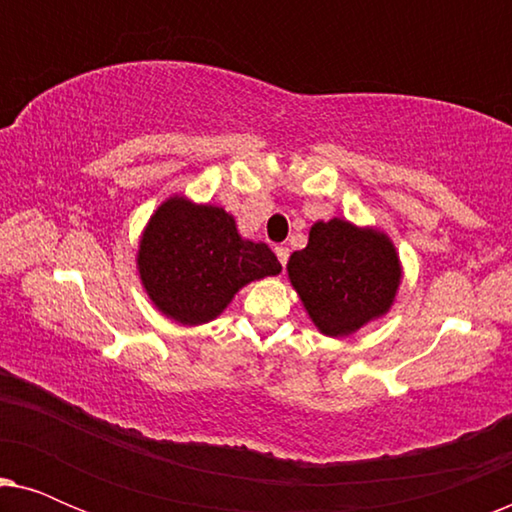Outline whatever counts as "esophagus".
<instances>
[{
    "instance_id": "1",
    "label": "esophagus",
    "mask_w": 512,
    "mask_h": 512,
    "mask_svg": "<svg viewBox=\"0 0 512 512\" xmlns=\"http://www.w3.org/2000/svg\"><path fill=\"white\" fill-rule=\"evenodd\" d=\"M275 254H277L279 263H282V265H286V261H289V249H286V247H275Z\"/></svg>"
}]
</instances>
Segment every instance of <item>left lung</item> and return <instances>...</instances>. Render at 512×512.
<instances>
[{"mask_svg":"<svg viewBox=\"0 0 512 512\" xmlns=\"http://www.w3.org/2000/svg\"><path fill=\"white\" fill-rule=\"evenodd\" d=\"M286 272L312 324L328 338H345L384 317L403 279L389 235L345 219L314 223L307 247L293 251Z\"/></svg>","mask_w":512,"mask_h":512,"instance_id":"1","label":"left lung"}]
</instances>
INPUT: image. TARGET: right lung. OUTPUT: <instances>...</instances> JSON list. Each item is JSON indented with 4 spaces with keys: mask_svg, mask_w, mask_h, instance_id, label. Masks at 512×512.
Instances as JSON below:
<instances>
[{
    "mask_svg": "<svg viewBox=\"0 0 512 512\" xmlns=\"http://www.w3.org/2000/svg\"><path fill=\"white\" fill-rule=\"evenodd\" d=\"M137 270L167 319L200 326L219 317L242 286L279 275L282 265L265 242L244 240L223 207L172 195L139 237Z\"/></svg>",
    "mask_w": 512,
    "mask_h": 512,
    "instance_id": "obj_1",
    "label": "right lung"
}]
</instances>
